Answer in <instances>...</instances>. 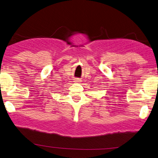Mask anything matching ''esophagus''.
<instances>
[{
	"label": "esophagus",
	"mask_w": 158,
	"mask_h": 158,
	"mask_svg": "<svg viewBox=\"0 0 158 158\" xmlns=\"http://www.w3.org/2000/svg\"><path fill=\"white\" fill-rule=\"evenodd\" d=\"M75 82H80V79H78V78H76L75 79V81H74Z\"/></svg>",
	"instance_id": "34e87169"
}]
</instances>
